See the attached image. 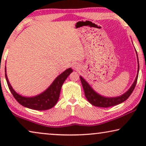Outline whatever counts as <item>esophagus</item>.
<instances>
[{"instance_id": "esophagus-1", "label": "esophagus", "mask_w": 146, "mask_h": 146, "mask_svg": "<svg viewBox=\"0 0 146 146\" xmlns=\"http://www.w3.org/2000/svg\"><path fill=\"white\" fill-rule=\"evenodd\" d=\"M72 68L74 70H78L80 68V66L78 64H73Z\"/></svg>"}]
</instances>
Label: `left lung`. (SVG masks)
<instances>
[{"label":"left lung","instance_id":"1","mask_svg":"<svg viewBox=\"0 0 146 146\" xmlns=\"http://www.w3.org/2000/svg\"><path fill=\"white\" fill-rule=\"evenodd\" d=\"M137 55V64H138V67H137V76L135 77V79L132 85L129 88L128 90L126 92L123 94L122 95L119 96L117 97H106L104 96H102L97 93L90 86V85L88 83V82L82 78V76H80V80L82 84V87L84 91L85 96L88 100V101L92 105L94 106L97 107H101V108H108L111 106H116L117 104L123 102L126 100L129 97L131 94L134 90L135 85H136L137 77H138V73H139V61H138V57H137V52L135 50Z\"/></svg>","mask_w":146,"mask_h":146}]
</instances>
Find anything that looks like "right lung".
<instances>
[{
  "instance_id": "1",
  "label": "right lung",
  "mask_w": 146,
  "mask_h": 146,
  "mask_svg": "<svg viewBox=\"0 0 146 146\" xmlns=\"http://www.w3.org/2000/svg\"><path fill=\"white\" fill-rule=\"evenodd\" d=\"M71 68L66 70L61 73L56 78L53 82L48 88L38 95L32 97H27L21 96L11 86L7 74V70L5 68V78L7 80L8 86L12 94L17 100V101L22 106L28 108L35 110H46L53 108L56 104L59 99L60 93L63 83L64 82L68 76L72 72Z\"/></svg>"
}]
</instances>
